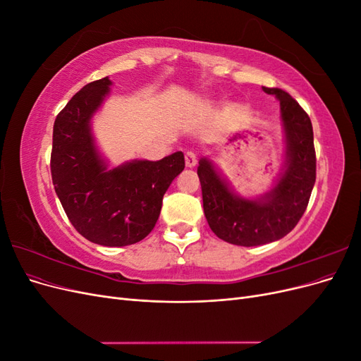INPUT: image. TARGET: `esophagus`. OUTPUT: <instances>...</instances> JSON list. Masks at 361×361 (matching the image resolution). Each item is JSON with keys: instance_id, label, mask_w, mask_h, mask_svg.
Masks as SVG:
<instances>
[{"instance_id": "1", "label": "esophagus", "mask_w": 361, "mask_h": 361, "mask_svg": "<svg viewBox=\"0 0 361 361\" xmlns=\"http://www.w3.org/2000/svg\"><path fill=\"white\" fill-rule=\"evenodd\" d=\"M195 164H197V158H195L192 152H187V154H185V166L188 169H192L195 167Z\"/></svg>"}]
</instances>
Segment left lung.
Here are the masks:
<instances>
[{
    "mask_svg": "<svg viewBox=\"0 0 361 361\" xmlns=\"http://www.w3.org/2000/svg\"><path fill=\"white\" fill-rule=\"evenodd\" d=\"M280 102L285 161L271 188L255 197H243L207 157L200 158L197 174L203 211L211 231L223 241L243 247L269 244L286 236L307 207L316 180L312 122L293 97L280 89L262 87Z\"/></svg>",
    "mask_w": 361,
    "mask_h": 361,
    "instance_id": "1",
    "label": "left lung"
}]
</instances>
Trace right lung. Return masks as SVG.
<instances>
[{"label": "right lung", "instance_id": "obj_1", "mask_svg": "<svg viewBox=\"0 0 361 361\" xmlns=\"http://www.w3.org/2000/svg\"><path fill=\"white\" fill-rule=\"evenodd\" d=\"M113 81L84 85L54 123L52 183L72 226L89 241L125 247L155 227L162 197L185 169L182 152L159 161L133 159L110 169L96 146L92 118L110 94Z\"/></svg>", "mask_w": 361, "mask_h": 361}]
</instances>
